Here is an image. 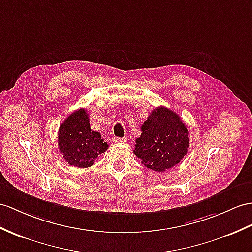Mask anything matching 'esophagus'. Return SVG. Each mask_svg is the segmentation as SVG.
Returning <instances> with one entry per match:
<instances>
[{
	"mask_svg": "<svg viewBox=\"0 0 252 252\" xmlns=\"http://www.w3.org/2000/svg\"><path fill=\"white\" fill-rule=\"evenodd\" d=\"M112 140H113V142H115V143L125 142V141H126V139H125V138H119V137H114Z\"/></svg>",
	"mask_w": 252,
	"mask_h": 252,
	"instance_id": "34e87169",
	"label": "esophagus"
}]
</instances>
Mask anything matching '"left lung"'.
<instances>
[{
    "label": "left lung",
    "mask_w": 252,
    "mask_h": 252,
    "mask_svg": "<svg viewBox=\"0 0 252 252\" xmlns=\"http://www.w3.org/2000/svg\"><path fill=\"white\" fill-rule=\"evenodd\" d=\"M141 131L133 153L146 168L162 172L173 168L186 155L188 130L172 110L165 107L153 110Z\"/></svg>",
    "instance_id": "left-lung-1"
}]
</instances>
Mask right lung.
Wrapping results in <instances>:
<instances>
[{"label": "right lung", "mask_w": 252, "mask_h": 252, "mask_svg": "<svg viewBox=\"0 0 252 252\" xmlns=\"http://www.w3.org/2000/svg\"><path fill=\"white\" fill-rule=\"evenodd\" d=\"M58 144L65 160L77 168L93 165L95 159L109 146L99 132L91 129L85 109L76 110L60 125Z\"/></svg>", "instance_id": "right-lung-1"}]
</instances>
